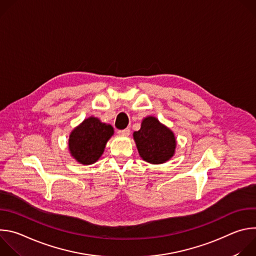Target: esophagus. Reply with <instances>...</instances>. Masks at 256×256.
<instances>
[{
	"mask_svg": "<svg viewBox=\"0 0 256 256\" xmlns=\"http://www.w3.org/2000/svg\"><path fill=\"white\" fill-rule=\"evenodd\" d=\"M130 128H124V130H120L118 132V134H120V136H130Z\"/></svg>",
	"mask_w": 256,
	"mask_h": 256,
	"instance_id": "1",
	"label": "esophagus"
}]
</instances>
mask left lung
Instances as JSON below:
<instances>
[{
    "instance_id": "left-lung-1",
    "label": "left lung",
    "mask_w": 256,
    "mask_h": 256,
    "mask_svg": "<svg viewBox=\"0 0 256 256\" xmlns=\"http://www.w3.org/2000/svg\"><path fill=\"white\" fill-rule=\"evenodd\" d=\"M132 136L140 158L146 162L163 164L175 154L177 142L174 132L155 116L144 118L140 130Z\"/></svg>"
}]
</instances>
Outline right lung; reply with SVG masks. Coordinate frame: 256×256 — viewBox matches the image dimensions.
Returning <instances> with one entry per match:
<instances>
[{"label":"right lung","instance_id":"obj_1","mask_svg":"<svg viewBox=\"0 0 256 256\" xmlns=\"http://www.w3.org/2000/svg\"><path fill=\"white\" fill-rule=\"evenodd\" d=\"M114 134V130L110 124L90 116L70 132L68 144L70 154L78 163L91 165L102 156Z\"/></svg>","mask_w":256,"mask_h":256}]
</instances>
